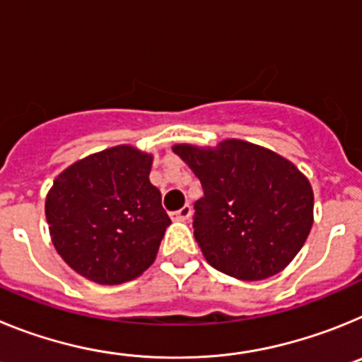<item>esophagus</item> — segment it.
Listing matches in <instances>:
<instances>
[{
	"mask_svg": "<svg viewBox=\"0 0 362 362\" xmlns=\"http://www.w3.org/2000/svg\"><path fill=\"white\" fill-rule=\"evenodd\" d=\"M192 217V206L185 204L183 209H179L177 212H172V219L175 221H188Z\"/></svg>",
	"mask_w": 362,
	"mask_h": 362,
	"instance_id": "esophagus-1",
	"label": "esophagus"
}]
</instances>
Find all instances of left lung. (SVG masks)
Returning <instances> with one entry per match:
<instances>
[{"label":"left lung","instance_id":"8db88e82","mask_svg":"<svg viewBox=\"0 0 362 362\" xmlns=\"http://www.w3.org/2000/svg\"><path fill=\"white\" fill-rule=\"evenodd\" d=\"M172 150L203 185L194 235L210 267L261 281L292 263L313 225L312 185L292 161L243 139Z\"/></svg>","mask_w":362,"mask_h":362}]
</instances>
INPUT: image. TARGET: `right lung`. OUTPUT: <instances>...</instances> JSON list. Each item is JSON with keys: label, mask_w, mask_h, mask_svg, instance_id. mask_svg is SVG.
I'll return each mask as SVG.
<instances>
[{"label": "right lung", "mask_w": 362, "mask_h": 362, "mask_svg": "<svg viewBox=\"0 0 362 362\" xmlns=\"http://www.w3.org/2000/svg\"><path fill=\"white\" fill-rule=\"evenodd\" d=\"M152 153L117 145L90 153L54 179L45 199L54 248L85 279L121 284L158 255L170 217L150 183Z\"/></svg>", "instance_id": "1"}]
</instances>
